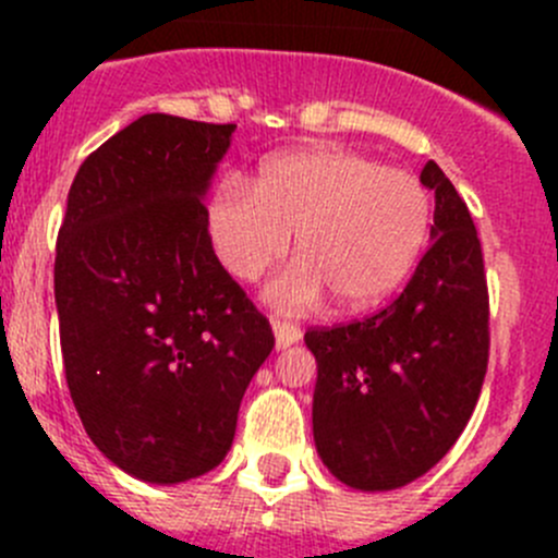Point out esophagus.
<instances>
[{"instance_id": "34e87169", "label": "esophagus", "mask_w": 558, "mask_h": 558, "mask_svg": "<svg viewBox=\"0 0 558 558\" xmlns=\"http://www.w3.org/2000/svg\"><path fill=\"white\" fill-rule=\"evenodd\" d=\"M272 331H275V348H278V351L294 345V342H300V337H302L300 326L289 324V320H280V318L272 320Z\"/></svg>"}]
</instances>
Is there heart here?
Listing matches in <instances>:
<instances>
[{
    "label": "heart",
    "instance_id": "heart-1",
    "mask_svg": "<svg viewBox=\"0 0 558 558\" xmlns=\"http://www.w3.org/2000/svg\"><path fill=\"white\" fill-rule=\"evenodd\" d=\"M432 199L418 178L342 148H302L262 165L253 189L227 180L207 205V238L232 278L253 283L289 253L267 289L283 311H307L326 294L340 311H364L404 283L424 253Z\"/></svg>",
    "mask_w": 558,
    "mask_h": 558
}]
</instances>
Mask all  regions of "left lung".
<instances>
[{
	"mask_svg": "<svg viewBox=\"0 0 558 558\" xmlns=\"http://www.w3.org/2000/svg\"><path fill=\"white\" fill-rule=\"evenodd\" d=\"M432 245L402 294L369 318L311 329L313 437L331 475L391 492L429 472L464 432L488 364L483 251L464 199L429 161Z\"/></svg>",
	"mask_w": 558,
	"mask_h": 558,
	"instance_id": "1",
	"label": "left lung"
}]
</instances>
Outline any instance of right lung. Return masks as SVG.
Returning <instances> with one entry per match:
<instances>
[{"mask_svg": "<svg viewBox=\"0 0 558 558\" xmlns=\"http://www.w3.org/2000/svg\"><path fill=\"white\" fill-rule=\"evenodd\" d=\"M234 123L148 112L81 165L56 243V311L86 435L137 481L223 461L275 348L207 238L205 196Z\"/></svg>", "mask_w": 558, "mask_h": 558, "instance_id": "right-lung-1", "label": "right lung"}]
</instances>
